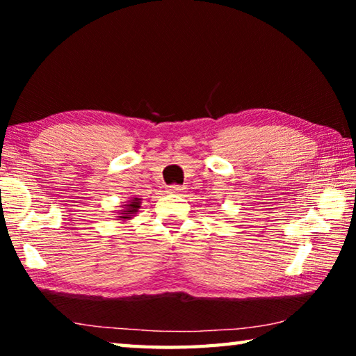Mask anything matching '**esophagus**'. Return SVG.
I'll return each instance as SVG.
<instances>
[{
  "mask_svg": "<svg viewBox=\"0 0 356 356\" xmlns=\"http://www.w3.org/2000/svg\"><path fill=\"white\" fill-rule=\"evenodd\" d=\"M184 186L180 185H170L168 186V193H171V195H179V193H182Z\"/></svg>",
  "mask_w": 356,
  "mask_h": 356,
  "instance_id": "esophagus-1",
  "label": "esophagus"
}]
</instances>
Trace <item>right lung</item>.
<instances>
[{"mask_svg":"<svg viewBox=\"0 0 356 356\" xmlns=\"http://www.w3.org/2000/svg\"><path fill=\"white\" fill-rule=\"evenodd\" d=\"M141 209V200L140 197H130V200L124 204V207L118 210L116 218L120 221H129L140 212Z\"/></svg>","mask_w":356,"mask_h":356,"instance_id":"right-lung-1","label":"right lung"}]
</instances>
